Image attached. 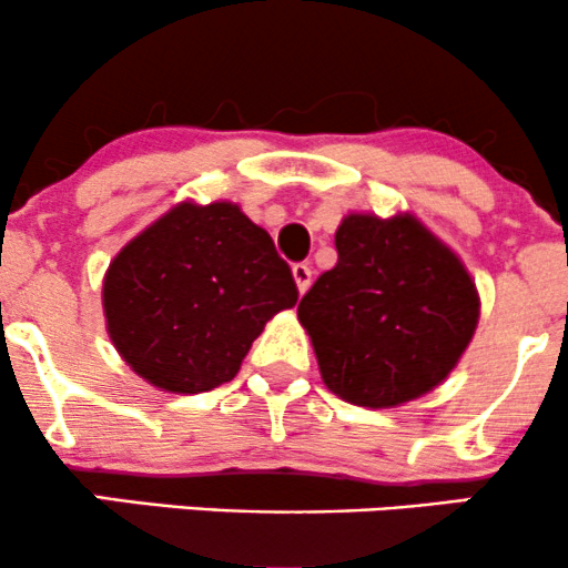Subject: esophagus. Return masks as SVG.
<instances>
[{"mask_svg": "<svg viewBox=\"0 0 568 568\" xmlns=\"http://www.w3.org/2000/svg\"><path fill=\"white\" fill-rule=\"evenodd\" d=\"M293 280H296V288L298 293H306L312 283V266L310 264H293Z\"/></svg>", "mask_w": 568, "mask_h": 568, "instance_id": "obj_1", "label": "esophagus"}]
</instances>
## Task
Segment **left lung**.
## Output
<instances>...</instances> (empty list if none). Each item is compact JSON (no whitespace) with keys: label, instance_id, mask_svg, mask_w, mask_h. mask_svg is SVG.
Returning <instances> with one entry per match:
<instances>
[{"label":"left lung","instance_id":"8db88e82","mask_svg":"<svg viewBox=\"0 0 568 568\" xmlns=\"http://www.w3.org/2000/svg\"><path fill=\"white\" fill-rule=\"evenodd\" d=\"M338 262L298 302L331 393L395 408L456 368L480 317L462 258L410 213H349L336 230Z\"/></svg>","mask_w":568,"mask_h":568}]
</instances>
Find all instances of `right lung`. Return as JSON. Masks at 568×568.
I'll list each match as a JSON object with an SVG mask.
<instances>
[{"instance_id":"add662e5","label":"right lung","mask_w":568,"mask_h":568,"mask_svg":"<svg viewBox=\"0 0 568 568\" xmlns=\"http://www.w3.org/2000/svg\"><path fill=\"white\" fill-rule=\"evenodd\" d=\"M296 298L270 234L226 200L173 205L103 277L106 331L122 361L179 395L232 382L253 338Z\"/></svg>"}]
</instances>
